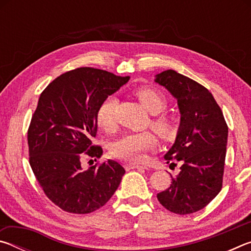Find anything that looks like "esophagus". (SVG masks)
I'll list each match as a JSON object with an SVG mask.
<instances>
[{"label":"esophagus","instance_id":"esophagus-1","mask_svg":"<svg viewBox=\"0 0 251 251\" xmlns=\"http://www.w3.org/2000/svg\"><path fill=\"white\" fill-rule=\"evenodd\" d=\"M138 168H146V167L141 166V165H138V164H134V163H128L125 165L126 171H129V169H138Z\"/></svg>","mask_w":251,"mask_h":251}]
</instances>
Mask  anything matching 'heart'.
Here are the masks:
<instances>
[{"mask_svg":"<svg viewBox=\"0 0 251 251\" xmlns=\"http://www.w3.org/2000/svg\"><path fill=\"white\" fill-rule=\"evenodd\" d=\"M135 95L151 114H159L166 109L168 100L164 93L155 87H139ZM117 100L114 96H108L100 104L96 110V122L101 129L112 131L116 126L115 107ZM151 125L159 137L164 141H172L176 135V124L172 117L160 115L154 117ZM156 146L155 135L150 130L127 133L116 139L110 146V154L118 159L127 161H139L145 157L148 151Z\"/></svg>","mask_w":251,"mask_h":251,"instance_id":"b5f03b06","label":"heart"}]
</instances>
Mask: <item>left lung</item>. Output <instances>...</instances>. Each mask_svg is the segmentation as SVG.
<instances>
[{
    "label": "left lung",
    "instance_id": "1",
    "mask_svg": "<svg viewBox=\"0 0 251 251\" xmlns=\"http://www.w3.org/2000/svg\"><path fill=\"white\" fill-rule=\"evenodd\" d=\"M155 82L177 100L181 115L176 141L165 155L167 163L181 161L180 172L171 175V187L157 199L175 214H193L222 190L228 126L211 93L194 79L167 70Z\"/></svg>",
    "mask_w": 251,
    "mask_h": 251
}]
</instances>
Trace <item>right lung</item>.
Masks as SVG:
<instances>
[{
	"mask_svg": "<svg viewBox=\"0 0 251 251\" xmlns=\"http://www.w3.org/2000/svg\"><path fill=\"white\" fill-rule=\"evenodd\" d=\"M129 76L79 67L59 75L46 86L27 130L29 165L50 201L72 214H90L107 202L125 169L108 159L85 171L84 155L100 158L97 133L100 104L128 82Z\"/></svg>",
	"mask_w": 251,
	"mask_h": 251,
	"instance_id": "add662e5",
	"label": "right lung"
}]
</instances>
